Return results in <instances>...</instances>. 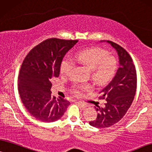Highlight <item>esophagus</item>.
Here are the masks:
<instances>
[{
    "mask_svg": "<svg viewBox=\"0 0 152 152\" xmlns=\"http://www.w3.org/2000/svg\"><path fill=\"white\" fill-rule=\"evenodd\" d=\"M76 103H77V104H78V105H79V106H80V107H82V108H86V107L88 106V105H87V104H86V103L81 102H76Z\"/></svg>",
    "mask_w": 152,
    "mask_h": 152,
    "instance_id": "1",
    "label": "esophagus"
}]
</instances>
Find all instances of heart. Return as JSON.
Masks as SVG:
<instances>
[{
    "label": "heart",
    "instance_id": "b5f03b06",
    "mask_svg": "<svg viewBox=\"0 0 152 152\" xmlns=\"http://www.w3.org/2000/svg\"><path fill=\"white\" fill-rule=\"evenodd\" d=\"M76 62L92 70V78L97 83H104L111 80L118 68L116 57L109 55V52L99 48L83 49L76 52L74 55ZM74 66V62L69 57H65L60 64V72L63 75H68ZM88 85H75L74 92L80 94L88 90Z\"/></svg>",
    "mask_w": 152,
    "mask_h": 152
}]
</instances>
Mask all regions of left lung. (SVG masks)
Listing matches in <instances>:
<instances>
[{"mask_svg":"<svg viewBox=\"0 0 152 152\" xmlns=\"http://www.w3.org/2000/svg\"><path fill=\"white\" fill-rule=\"evenodd\" d=\"M116 49L120 67L112 80L99 92V99H105V107H95L97 112L95 120L90 121L95 128H108L121 119L131 106L137 88V74L130 55L124 48L107 41Z\"/></svg>","mask_w":152,"mask_h":152,"instance_id":"1","label":"left lung"}]
</instances>
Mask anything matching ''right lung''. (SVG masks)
Segmentation results:
<instances>
[{"instance_id":"1","label":"right lung","mask_w":152,"mask_h":152,"mask_svg":"<svg viewBox=\"0 0 152 152\" xmlns=\"http://www.w3.org/2000/svg\"><path fill=\"white\" fill-rule=\"evenodd\" d=\"M78 40L52 38L41 42L27 54L18 77V90L27 111L42 122L56 121L64 115L70 102L51 95V80L57 78L66 53Z\"/></svg>"}]
</instances>
